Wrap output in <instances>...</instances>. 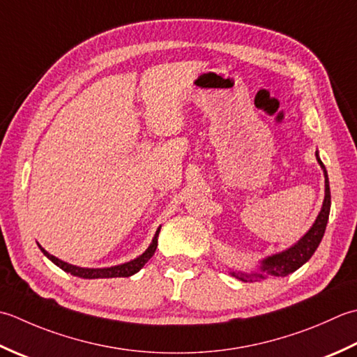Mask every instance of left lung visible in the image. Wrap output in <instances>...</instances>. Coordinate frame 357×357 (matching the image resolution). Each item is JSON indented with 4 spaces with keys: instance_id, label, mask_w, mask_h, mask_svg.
<instances>
[{
    "instance_id": "left-lung-1",
    "label": "left lung",
    "mask_w": 357,
    "mask_h": 357,
    "mask_svg": "<svg viewBox=\"0 0 357 357\" xmlns=\"http://www.w3.org/2000/svg\"><path fill=\"white\" fill-rule=\"evenodd\" d=\"M317 163L321 165L325 177V197L321 208V213L317 214L314 223L311 225V228L305 232V234L297 240L294 245H291L289 248L283 250L280 252L271 254L265 259L260 260V264L254 268L252 271H237V270H229V274L232 278H236L242 282H257L260 279H268V278H285V275L294 273L296 270L307 264L311 259L312 254L317 250L319 243L325 234L326 223H328V215H330V208H331V194H330V181H328V174H326L325 166L322 163L321 157L316 152Z\"/></svg>"
}]
</instances>
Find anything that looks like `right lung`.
Here are the masks:
<instances>
[{
    "instance_id": "1",
    "label": "right lung",
    "mask_w": 357,
    "mask_h": 357,
    "mask_svg": "<svg viewBox=\"0 0 357 357\" xmlns=\"http://www.w3.org/2000/svg\"><path fill=\"white\" fill-rule=\"evenodd\" d=\"M160 228L158 227L154 237H152V242L149 243V246L146 248V251H144L143 254H140V256L126 261V264H121V265H115V266H109V268H82V266H77V265H72V264H68V261H63L58 257L52 256V254H49L45 248H43L41 245L40 250L41 252L45 254V256L52 260L54 264L61 268L63 271H66L72 275H75V278H82V279H111V278H129V275H132L135 273H138L142 270V268L144 266V264L154 256V252L157 250V240H158V232H160Z\"/></svg>"
}]
</instances>
